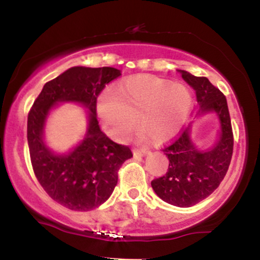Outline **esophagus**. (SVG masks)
<instances>
[{
	"label": "esophagus",
	"instance_id": "esophagus-1",
	"mask_svg": "<svg viewBox=\"0 0 260 260\" xmlns=\"http://www.w3.org/2000/svg\"><path fill=\"white\" fill-rule=\"evenodd\" d=\"M133 153L137 155H147L149 154L148 149H133Z\"/></svg>",
	"mask_w": 260,
	"mask_h": 260
}]
</instances>
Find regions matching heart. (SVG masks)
<instances>
[{"label": "heart", "mask_w": 260, "mask_h": 260, "mask_svg": "<svg viewBox=\"0 0 260 260\" xmlns=\"http://www.w3.org/2000/svg\"><path fill=\"white\" fill-rule=\"evenodd\" d=\"M193 109L189 89L168 79L138 76L124 80L98 100L103 126L113 139L122 140L137 127L157 144L175 138Z\"/></svg>", "instance_id": "heart-1"}]
</instances>
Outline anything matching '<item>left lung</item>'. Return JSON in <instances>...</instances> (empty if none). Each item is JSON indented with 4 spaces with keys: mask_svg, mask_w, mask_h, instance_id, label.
<instances>
[{
    "mask_svg": "<svg viewBox=\"0 0 260 260\" xmlns=\"http://www.w3.org/2000/svg\"><path fill=\"white\" fill-rule=\"evenodd\" d=\"M182 78L196 91L199 111L196 118L215 115L220 128L213 147L202 149L192 140V126H188L177 139L164 149L169 157L165 176L151 181L159 198L180 208H189L209 197L219 187L231 162L234 150L231 120L226 98L205 77H196L177 70Z\"/></svg>",
    "mask_w": 260,
    "mask_h": 260,
    "instance_id": "left-lung-1",
    "label": "left lung"
}]
</instances>
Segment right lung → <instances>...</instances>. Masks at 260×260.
Masks as SVG:
<instances>
[{"label": "right lung", "mask_w": 260, "mask_h": 260, "mask_svg": "<svg viewBox=\"0 0 260 260\" xmlns=\"http://www.w3.org/2000/svg\"><path fill=\"white\" fill-rule=\"evenodd\" d=\"M121 76L113 67L76 66L44 85L28 115V145L34 174L53 201L76 211L104 204L112 194L118 170L133 156L126 145L112 142L100 129L96 99L106 84ZM86 108L87 131L78 145L66 153L52 151L44 142L48 116L58 103Z\"/></svg>", "instance_id": "right-lung-1"}]
</instances>
